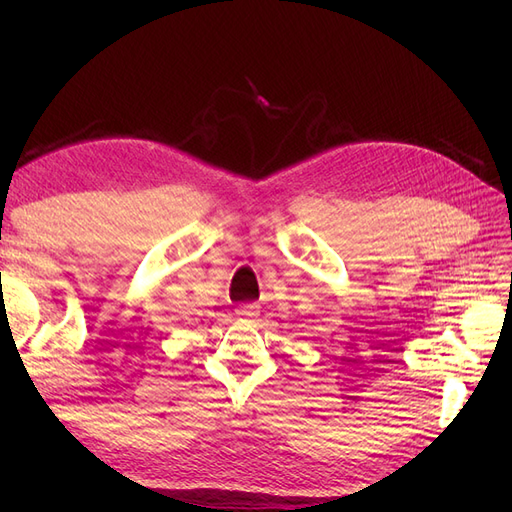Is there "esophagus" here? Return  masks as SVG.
<instances>
[{
	"label": "esophagus",
	"instance_id": "obj_1",
	"mask_svg": "<svg viewBox=\"0 0 512 512\" xmlns=\"http://www.w3.org/2000/svg\"><path fill=\"white\" fill-rule=\"evenodd\" d=\"M260 314V305L258 303H245L237 307V316L243 320H254Z\"/></svg>",
	"mask_w": 512,
	"mask_h": 512
}]
</instances>
